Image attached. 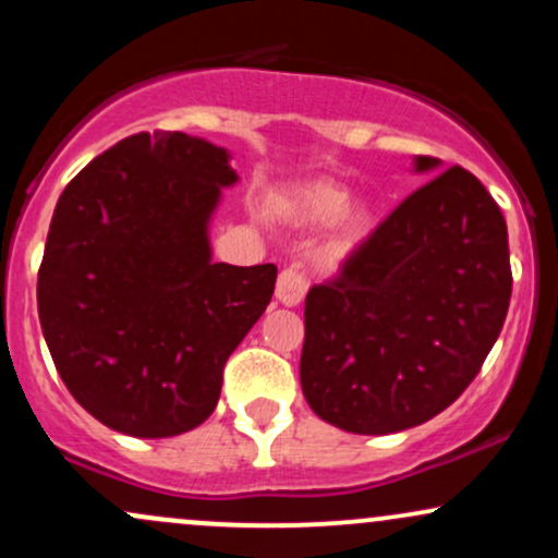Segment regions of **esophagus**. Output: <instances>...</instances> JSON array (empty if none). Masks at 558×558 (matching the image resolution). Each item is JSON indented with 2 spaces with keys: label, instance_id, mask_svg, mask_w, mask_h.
I'll use <instances>...</instances> for the list:
<instances>
[{
  "label": "esophagus",
  "instance_id": "1",
  "mask_svg": "<svg viewBox=\"0 0 558 558\" xmlns=\"http://www.w3.org/2000/svg\"><path fill=\"white\" fill-rule=\"evenodd\" d=\"M306 293V278L293 267H286L283 272L278 275V283H275V299L286 306L301 304Z\"/></svg>",
  "mask_w": 558,
  "mask_h": 558
}]
</instances>
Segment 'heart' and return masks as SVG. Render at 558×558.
Returning a JSON list of instances; mask_svg holds the SVG:
<instances>
[{
  "label": "heart",
  "instance_id": "1",
  "mask_svg": "<svg viewBox=\"0 0 558 558\" xmlns=\"http://www.w3.org/2000/svg\"><path fill=\"white\" fill-rule=\"evenodd\" d=\"M278 209L301 228H323L330 222L325 243V257L330 262L349 259L377 230L375 209L364 202H351L349 185L332 178H312L291 185L278 196Z\"/></svg>",
  "mask_w": 558,
  "mask_h": 558
}]
</instances>
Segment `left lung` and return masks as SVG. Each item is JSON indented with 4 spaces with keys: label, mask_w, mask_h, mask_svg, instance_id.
Here are the masks:
<instances>
[{
    "label": "left lung",
    "mask_w": 558,
    "mask_h": 558,
    "mask_svg": "<svg viewBox=\"0 0 558 558\" xmlns=\"http://www.w3.org/2000/svg\"><path fill=\"white\" fill-rule=\"evenodd\" d=\"M438 172L403 198L336 280L304 306L301 390L319 420L356 435L409 430L475 380L511 299L506 220L472 172Z\"/></svg>",
    "instance_id": "8db88e82"
}]
</instances>
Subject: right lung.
Instances as JSON below:
<instances>
[{
  "instance_id": "1",
  "label": "right lung",
  "mask_w": 558,
  "mask_h": 558,
  "mask_svg": "<svg viewBox=\"0 0 558 558\" xmlns=\"http://www.w3.org/2000/svg\"><path fill=\"white\" fill-rule=\"evenodd\" d=\"M235 183L228 149L157 131L118 141L62 191L38 319L62 383L101 425L170 438L215 412L222 367L278 278L275 265L213 262L209 222Z\"/></svg>"
}]
</instances>
